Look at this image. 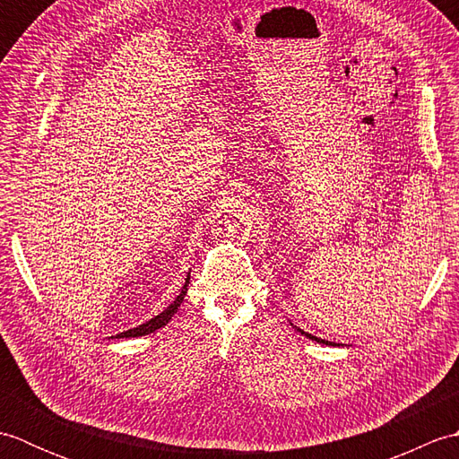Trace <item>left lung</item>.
<instances>
[{"label":"left lung","instance_id":"8db88e82","mask_svg":"<svg viewBox=\"0 0 459 459\" xmlns=\"http://www.w3.org/2000/svg\"><path fill=\"white\" fill-rule=\"evenodd\" d=\"M301 331V329H299ZM301 333H304V331H301ZM304 335H307L309 339H316V341H319V343H325V345H331V341H325V339H317V337H314V335H309V333H304Z\"/></svg>","mask_w":459,"mask_h":459}]
</instances>
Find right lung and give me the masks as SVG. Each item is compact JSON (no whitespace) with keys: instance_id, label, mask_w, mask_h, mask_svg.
I'll list each match as a JSON object with an SVG mask.
<instances>
[{"instance_id":"obj_1","label":"right lung","mask_w":459,"mask_h":459,"mask_svg":"<svg viewBox=\"0 0 459 459\" xmlns=\"http://www.w3.org/2000/svg\"><path fill=\"white\" fill-rule=\"evenodd\" d=\"M187 286H189V276H187V280H185V286H183V290H181V294H179L178 298H175V301H173V304H171L168 309H163L161 314L155 316L153 319L145 321L143 325H138V327H134V329L124 331V333L116 335V337H120V339H124V337H140V335H145V333H153L155 329L163 327V325L168 324V321L173 317V314H175V311H178V307L181 306V301H183L185 294H187Z\"/></svg>"}]
</instances>
